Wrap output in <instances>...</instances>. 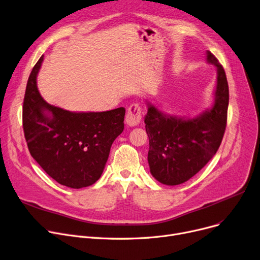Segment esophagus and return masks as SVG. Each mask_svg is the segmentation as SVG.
<instances>
[{
  "mask_svg": "<svg viewBox=\"0 0 260 260\" xmlns=\"http://www.w3.org/2000/svg\"><path fill=\"white\" fill-rule=\"evenodd\" d=\"M143 115L142 107L139 103H133L129 106L126 114V124L128 126H136L140 123Z\"/></svg>",
  "mask_w": 260,
  "mask_h": 260,
  "instance_id": "1",
  "label": "esophagus"
}]
</instances>
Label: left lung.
I'll list each match as a JSON object with an SVG mask.
<instances>
[{"instance_id": "left-lung-1", "label": "left lung", "mask_w": 260, "mask_h": 260, "mask_svg": "<svg viewBox=\"0 0 260 260\" xmlns=\"http://www.w3.org/2000/svg\"><path fill=\"white\" fill-rule=\"evenodd\" d=\"M207 59L217 69L215 102L200 116L184 119L166 115L148 103L145 116L149 136L148 162L153 177L176 186L201 171L217 152L226 126L229 86L223 67L210 51Z\"/></svg>"}]
</instances>
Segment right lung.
<instances>
[{
    "label": "right lung",
    "instance_id": "right-lung-1",
    "mask_svg": "<svg viewBox=\"0 0 260 260\" xmlns=\"http://www.w3.org/2000/svg\"><path fill=\"white\" fill-rule=\"evenodd\" d=\"M44 55L35 65L26 86L23 129L30 154L58 184L80 189L101 177L110 148L124 130L126 110L70 112L46 103L37 76Z\"/></svg>",
    "mask_w": 260,
    "mask_h": 260
}]
</instances>
